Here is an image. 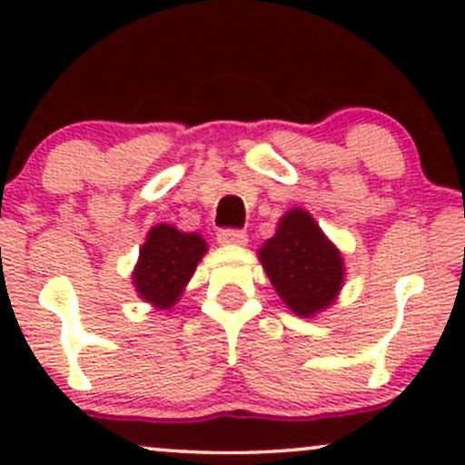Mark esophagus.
Here are the masks:
<instances>
[{
    "instance_id": "1",
    "label": "esophagus",
    "mask_w": 465,
    "mask_h": 465,
    "mask_svg": "<svg viewBox=\"0 0 465 465\" xmlns=\"http://www.w3.org/2000/svg\"><path fill=\"white\" fill-rule=\"evenodd\" d=\"M218 242L221 244H244L247 242V232H242V229H221V232H218Z\"/></svg>"
}]
</instances>
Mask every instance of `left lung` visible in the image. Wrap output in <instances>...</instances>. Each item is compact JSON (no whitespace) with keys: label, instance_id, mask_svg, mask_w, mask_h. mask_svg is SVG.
I'll return each mask as SVG.
<instances>
[{"label":"left lung","instance_id":"obj_1","mask_svg":"<svg viewBox=\"0 0 465 465\" xmlns=\"http://www.w3.org/2000/svg\"><path fill=\"white\" fill-rule=\"evenodd\" d=\"M271 284L300 317L325 311L343 286V258L306 210L286 212L258 251Z\"/></svg>","mask_w":465,"mask_h":465}]
</instances>
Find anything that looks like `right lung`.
<instances>
[{
    "label": "right lung",
    "instance_id": "right-lung-1",
    "mask_svg": "<svg viewBox=\"0 0 465 465\" xmlns=\"http://www.w3.org/2000/svg\"><path fill=\"white\" fill-rule=\"evenodd\" d=\"M205 253L207 244L199 233L179 232L173 225L153 227L140 249L133 284L143 302L168 311L177 303Z\"/></svg>",
    "mask_w": 465,
    "mask_h": 465
}]
</instances>
